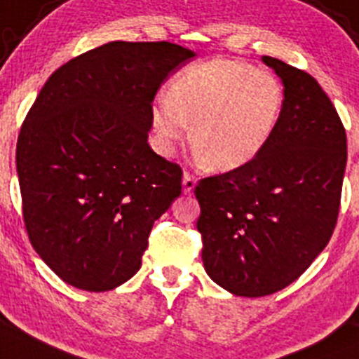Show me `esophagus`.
<instances>
[{
    "mask_svg": "<svg viewBox=\"0 0 359 359\" xmlns=\"http://www.w3.org/2000/svg\"><path fill=\"white\" fill-rule=\"evenodd\" d=\"M182 186H184V193H186V195H191V191L195 189V186H196V179L191 175V173L184 172Z\"/></svg>",
    "mask_w": 359,
    "mask_h": 359,
    "instance_id": "obj_1",
    "label": "esophagus"
}]
</instances>
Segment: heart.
I'll return each instance as SVG.
<instances>
[{"instance_id": "obj_1", "label": "heart", "mask_w": 359, "mask_h": 359, "mask_svg": "<svg viewBox=\"0 0 359 359\" xmlns=\"http://www.w3.org/2000/svg\"><path fill=\"white\" fill-rule=\"evenodd\" d=\"M285 90L273 72L230 58L196 63L173 79L168 97L152 108V126L164 152L191 123L200 156L221 172L251 163L280 122Z\"/></svg>"}]
</instances>
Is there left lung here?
<instances>
[{
	"instance_id": "left-lung-1",
	"label": "left lung",
	"mask_w": 359,
	"mask_h": 359,
	"mask_svg": "<svg viewBox=\"0 0 359 359\" xmlns=\"http://www.w3.org/2000/svg\"><path fill=\"white\" fill-rule=\"evenodd\" d=\"M285 90L266 149L241 168L195 187L207 274L236 296L285 289L333 236L347 136L333 102L304 70L262 56Z\"/></svg>"
}]
</instances>
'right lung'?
I'll list each match as a JSON object with an SVG mask.
<instances>
[{
	"instance_id": "add662e5",
	"label": "right lung",
	"mask_w": 359,
	"mask_h": 359,
	"mask_svg": "<svg viewBox=\"0 0 359 359\" xmlns=\"http://www.w3.org/2000/svg\"><path fill=\"white\" fill-rule=\"evenodd\" d=\"M195 53L170 42H109L51 74L18 140L29 243L65 283L104 292L142 267L154 221L182 170L149 145L152 102Z\"/></svg>"
}]
</instances>
